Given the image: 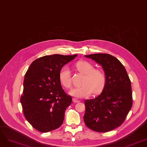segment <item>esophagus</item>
<instances>
[{"mask_svg":"<svg viewBox=\"0 0 147 147\" xmlns=\"http://www.w3.org/2000/svg\"><path fill=\"white\" fill-rule=\"evenodd\" d=\"M73 101L74 102H75V103H78V102H80L79 100H78V99H76V98H73Z\"/></svg>","mask_w":147,"mask_h":147,"instance_id":"obj_1","label":"esophagus"}]
</instances>
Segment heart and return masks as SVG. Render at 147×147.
<instances>
[{
    "label": "heart",
    "mask_w": 147,
    "mask_h": 147,
    "mask_svg": "<svg viewBox=\"0 0 147 147\" xmlns=\"http://www.w3.org/2000/svg\"><path fill=\"white\" fill-rule=\"evenodd\" d=\"M79 71L85 74L82 86L73 88L69 94L76 97H86L93 92L94 94L100 93L106 84V76L102 69H96L93 65L87 61H79L76 63ZM59 80L67 88L72 86L70 70L67 67H63L59 73Z\"/></svg>",
    "instance_id": "1"
}]
</instances>
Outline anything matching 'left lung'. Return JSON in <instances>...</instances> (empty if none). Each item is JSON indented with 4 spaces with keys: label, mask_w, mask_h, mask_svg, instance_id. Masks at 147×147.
Returning a JSON list of instances; mask_svg holds the SVG:
<instances>
[{
    "label": "left lung",
    "mask_w": 147,
    "mask_h": 147,
    "mask_svg": "<svg viewBox=\"0 0 147 147\" xmlns=\"http://www.w3.org/2000/svg\"><path fill=\"white\" fill-rule=\"evenodd\" d=\"M100 65L106 76V84L100 95L85 100L84 120L93 131H111L124 122L133 105L131 81L119 60L108 54L85 56Z\"/></svg>",
    "instance_id": "obj_1"
}]
</instances>
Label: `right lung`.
I'll list each match as a JSON object with an SVG mask.
<instances>
[{
  "label": "right lung",
  "instance_id": "right-lung-1",
  "mask_svg": "<svg viewBox=\"0 0 147 147\" xmlns=\"http://www.w3.org/2000/svg\"><path fill=\"white\" fill-rule=\"evenodd\" d=\"M78 54H53L36 59L25 73L20 102L24 116L37 131L47 133L61 126L65 111L72 102L59 80L65 64Z\"/></svg>",
  "mask_w": 147,
  "mask_h": 147
}]
</instances>
